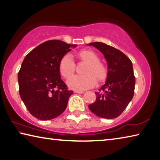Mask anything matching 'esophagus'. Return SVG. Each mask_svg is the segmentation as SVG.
I'll list each match as a JSON object with an SVG mask.
<instances>
[{
	"label": "esophagus",
	"instance_id": "esophagus-1",
	"mask_svg": "<svg viewBox=\"0 0 160 160\" xmlns=\"http://www.w3.org/2000/svg\"><path fill=\"white\" fill-rule=\"evenodd\" d=\"M74 92H75V93H78V94H83L84 92H83V91H77V90H75V91H74Z\"/></svg>",
	"mask_w": 160,
	"mask_h": 160
}]
</instances>
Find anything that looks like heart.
Wrapping results in <instances>:
<instances>
[{
    "label": "heart",
    "instance_id": "obj_1",
    "mask_svg": "<svg viewBox=\"0 0 160 160\" xmlns=\"http://www.w3.org/2000/svg\"><path fill=\"white\" fill-rule=\"evenodd\" d=\"M81 61L87 63L83 70V75H74L67 81L69 88L72 90L82 91L93 88L97 80L102 81L107 76V70L104 65L99 61L97 54L90 50H82L78 53ZM75 69V61L70 54L65 55L59 63V70L61 75L68 78L74 73Z\"/></svg>",
    "mask_w": 160,
    "mask_h": 160
}]
</instances>
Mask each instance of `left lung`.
<instances>
[{"label": "left lung", "instance_id": "8db88e82", "mask_svg": "<svg viewBox=\"0 0 160 160\" xmlns=\"http://www.w3.org/2000/svg\"><path fill=\"white\" fill-rule=\"evenodd\" d=\"M104 54L107 62V81L97 94L96 101L88 107L96 116L114 118L121 114L134 95L135 78L128 56L104 43H90Z\"/></svg>", "mask_w": 160, "mask_h": 160}]
</instances>
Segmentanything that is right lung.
Segmentation results:
<instances>
[{
    "label": "right lung",
    "instance_id": "1",
    "mask_svg": "<svg viewBox=\"0 0 160 160\" xmlns=\"http://www.w3.org/2000/svg\"><path fill=\"white\" fill-rule=\"evenodd\" d=\"M72 47L76 45L47 41L31 51L21 65L19 92L29 113L37 119L47 121L61 115L73 94L61 80L59 70L61 58Z\"/></svg>",
    "mask_w": 160,
    "mask_h": 160
}]
</instances>
